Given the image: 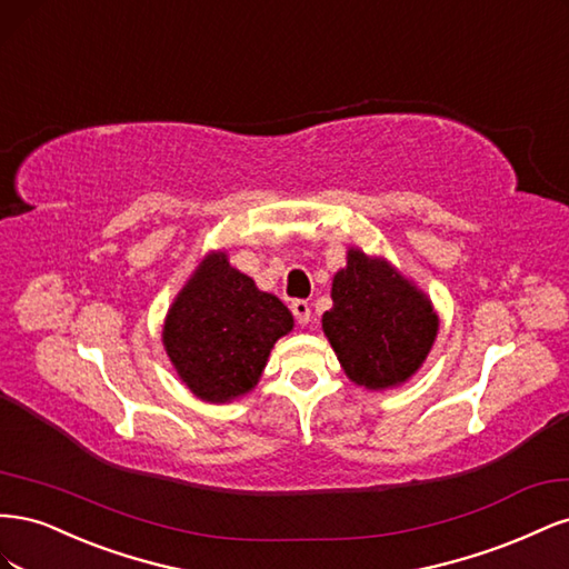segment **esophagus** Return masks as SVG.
<instances>
[{
  "label": "esophagus",
  "mask_w": 569,
  "mask_h": 569,
  "mask_svg": "<svg viewBox=\"0 0 569 569\" xmlns=\"http://www.w3.org/2000/svg\"><path fill=\"white\" fill-rule=\"evenodd\" d=\"M291 313H295L299 325H308V322H311V303L297 299L295 303H291Z\"/></svg>",
  "instance_id": "esophagus-1"
}]
</instances>
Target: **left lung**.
Returning a JSON list of instances; mask_svg holds the SVG:
<instances>
[{
  "label": "left lung",
  "mask_w": 569,
  "mask_h": 569,
  "mask_svg": "<svg viewBox=\"0 0 569 569\" xmlns=\"http://www.w3.org/2000/svg\"><path fill=\"white\" fill-rule=\"evenodd\" d=\"M322 332L341 370L358 387L385 391L406 385L435 347L439 316L418 284L382 256L347 251L332 278V308Z\"/></svg>",
  "instance_id": "obj_1"
}]
</instances>
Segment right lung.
<instances>
[{"instance_id":"obj_1","label":"right lung","mask_w":569,"mask_h":569,"mask_svg":"<svg viewBox=\"0 0 569 569\" xmlns=\"http://www.w3.org/2000/svg\"><path fill=\"white\" fill-rule=\"evenodd\" d=\"M295 330L289 308L206 253L168 308L163 349L180 382L206 403H230L261 380L274 341Z\"/></svg>"}]
</instances>
